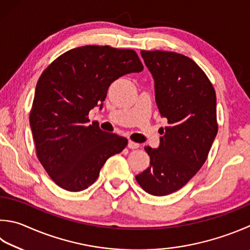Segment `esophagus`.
Returning a JSON list of instances; mask_svg holds the SVG:
<instances>
[{
	"label": "esophagus",
	"instance_id": "34e87169",
	"mask_svg": "<svg viewBox=\"0 0 250 250\" xmlns=\"http://www.w3.org/2000/svg\"><path fill=\"white\" fill-rule=\"evenodd\" d=\"M128 148H130V149H137V148H139V144H137V143H134V141H131V140H129L128 141Z\"/></svg>",
	"mask_w": 250,
	"mask_h": 250
}]
</instances>
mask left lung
Segmentation results:
<instances>
[{"label":"left lung","instance_id":"left-lung-1","mask_svg":"<svg viewBox=\"0 0 250 250\" xmlns=\"http://www.w3.org/2000/svg\"><path fill=\"white\" fill-rule=\"evenodd\" d=\"M154 79L155 102L167 126L157 149L145 147L150 167L136 176L145 191L167 196L186 185L204 166L218 133L216 97L204 70L187 56L140 52Z\"/></svg>","mask_w":250,"mask_h":250}]
</instances>
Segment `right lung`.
Wrapping results in <instances>:
<instances>
[{
    "mask_svg": "<svg viewBox=\"0 0 250 250\" xmlns=\"http://www.w3.org/2000/svg\"><path fill=\"white\" fill-rule=\"evenodd\" d=\"M143 69L134 50L84 45L65 52L41 74L29 121L37 157L56 185L86 189L106 160L123 151L128 140L90 125L88 114L101 109L113 82Z\"/></svg>",
    "mask_w": 250,
    "mask_h": 250,
    "instance_id": "add662e5",
    "label": "right lung"
}]
</instances>
